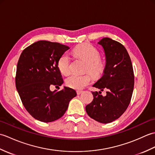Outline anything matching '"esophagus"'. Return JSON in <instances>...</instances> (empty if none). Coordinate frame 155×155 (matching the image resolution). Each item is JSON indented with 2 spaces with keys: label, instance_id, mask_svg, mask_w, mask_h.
Returning a JSON list of instances; mask_svg holds the SVG:
<instances>
[{
  "label": "esophagus",
  "instance_id": "obj_1",
  "mask_svg": "<svg viewBox=\"0 0 155 155\" xmlns=\"http://www.w3.org/2000/svg\"><path fill=\"white\" fill-rule=\"evenodd\" d=\"M82 93H83V91H81V90H78V91H77V94H81Z\"/></svg>",
  "mask_w": 155,
  "mask_h": 155
}]
</instances>
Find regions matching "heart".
Instances as JSON below:
<instances>
[{"label":"heart","mask_w":155,"mask_h":155,"mask_svg":"<svg viewBox=\"0 0 155 155\" xmlns=\"http://www.w3.org/2000/svg\"><path fill=\"white\" fill-rule=\"evenodd\" d=\"M74 54L86 62L85 71H88L94 77H98L103 72L105 68V62L100 58V52L93 45L89 43H83L77 46L74 50ZM59 71L64 75L71 72L70 58L68 53H64L58 61ZM92 76L89 73L84 74H72L66 80V84L70 88L76 90L83 89L91 83Z\"/></svg>","instance_id":"b5f03b06"}]
</instances>
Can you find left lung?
Returning <instances> with one entry per match:
<instances>
[{
    "label": "left lung",
    "mask_w": 155,
    "mask_h": 155,
    "mask_svg": "<svg viewBox=\"0 0 155 155\" xmlns=\"http://www.w3.org/2000/svg\"><path fill=\"white\" fill-rule=\"evenodd\" d=\"M106 56L104 74L93 87L101 91L92 92L93 101L85 107L88 116L101 123H109L119 118L127 110L132 97L134 76L133 64L127 49L120 42L103 38L98 42Z\"/></svg>",
    "instance_id": "1"
}]
</instances>
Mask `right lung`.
Returning a JSON list of instances; mask_svg holds the SVG:
<instances>
[{"label": "right lung", "mask_w": 155, "mask_h": 155, "mask_svg": "<svg viewBox=\"0 0 155 155\" xmlns=\"http://www.w3.org/2000/svg\"><path fill=\"white\" fill-rule=\"evenodd\" d=\"M70 48L58 42L40 41L24 49L18 59L16 87L26 110L35 119L49 123L60 118L77 96L69 87L51 91L63 83L58 61Z\"/></svg>", "instance_id": "obj_1"}]
</instances>
